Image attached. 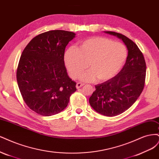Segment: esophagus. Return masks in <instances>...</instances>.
<instances>
[{
    "instance_id": "esophagus-1",
    "label": "esophagus",
    "mask_w": 159,
    "mask_h": 159,
    "mask_svg": "<svg viewBox=\"0 0 159 159\" xmlns=\"http://www.w3.org/2000/svg\"><path fill=\"white\" fill-rule=\"evenodd\" d=\"M84 85V83H78L77 84H76V89H80V88H81L82 86H83Z\"/></svg>"
}]
</instances>
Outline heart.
Returning <instances> with one entry per match:
<instances>
[{
    "label": "heart",
    "instance_id": "obj_1",
    "mask_svg": "<svg viewBox=\"0 0 159 159\" xmlns=\"http://www.w3.org/2000/svg\"><path fill=\"white\" fill-rule=\"evenodd\" d=\"M125 46L104 37H91L65 51L64 62L71 78L78 79L87 66L90 69L81 76L86 82L96 79L109 80L119 72L127 58Z\"/></svg>",
    "mask_w": 159,
    "mask_h": 159
}]
</instances>
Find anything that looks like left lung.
I'll return each instance as SVG.
<instances>
[{"instance_id": "8db88e82", "label": "left lung", "mask_w": 159, "mask_h": 159, "mask_svg": "<svg viewBox=\"0 0 159 159\" xmlns=\"http://www.w3.org/2000/svg\"><path fill=\"white\" fill-rule=\"evenodd\" d=\"M121 39L128 50L124 67L114 77L95 86L90 97L93 108L106 116L122 114L135 103L145 86L146 63L141 50L130 39L120 33L105 32Z\"/></svg>"}]
</instances>
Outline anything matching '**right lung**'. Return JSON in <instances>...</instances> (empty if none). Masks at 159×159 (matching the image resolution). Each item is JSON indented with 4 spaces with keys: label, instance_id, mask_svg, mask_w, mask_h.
Wrapping results in <instances>:
<instances>
[{
    "label": "right lung",
    "instance_id": "right-lung-1",
    "mask_svg": "<svg viewBox=\"0 0 159 159\" xmlns=\"http://www.w3.org/2000/svg\"><path fill=\"white\" fill-rule=\"evenodd\" d=\"M75 35L51 30L36 35L22 52L16 70L18 85L25 103L35 113L44 116L59 113L76 90L64 62L66 46Z\"/></svg>",
    "mask_w": 159,
    "mask_h": 159
}]
</instances>
